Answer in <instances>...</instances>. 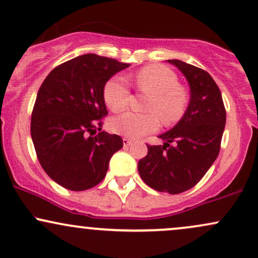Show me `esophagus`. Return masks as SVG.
Masks as SVG:
<instances>
[{
	"instance_id": "esophagus-1",
	"label": "esophagus",
	"mask_w": 258,
	"mask_h": 258,
	"mask_svg": "<svg viewBox=\"0 0 258 258\" xmlns=\"http://www.w3.org/2000/svg\"><path fill=\"white\" fill-rule=\"evenodd\" d=\"M122 142H123V147H125V148L130 147V146H131V144H132L131 139H128V138H126V137L122 139Z\"/></svg>"
}]
</instances>
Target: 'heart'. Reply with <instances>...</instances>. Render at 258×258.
<instances>
[{
  "label": "heart",
  "mask_w": 258,
  "mask_h": 258,
  "mask_svg": "<svg viewBox=\"0 0 258 258\" xmlns=\"http://www.w3.org/2000/svg\"><path fill=\"white\" fill-rule=\"evenodd\" d=\"M139 91L149 94L144 110L147 112L126 111L112 117L109 122L111 132L128 138H141L155 132L160 119L165 125H173L182 119L188 106V94L179 86L176 73L162 65L143 68L135 75ZM130 88L123 76H114L106 81L103 98L112 111H121L128 105Z\"/></svg>",
  "instance_id": "1"
}]
</instances>
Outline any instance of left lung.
I'll return each mask as SVG.
<instances>
[{
	"mask_svg": "<svg viewBox=\"0 0 258 258\" xmlns=\"http://www.w3.org/2000/svg\"><path fill=\"white\" fill-rule=\"evenodd\" d=\"M167 61L188 80L190 102L179 122L159 136L164 146L147 144L148 154L138 161V172L150 188L179 194L197 185L217 159L226 108L220 88L209 73L178 59Z\"/></svg>",
	"mask_w": 258,
	"mask_h": 258,
	"instance_id": "obj_1",
	"label": "left lung"
}]
</instances>
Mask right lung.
I'll list each match as a JSON object with an SVG mask.
<instances>
[{
  "instance_id": "obj_1",
  "label": "right lung",
  "mask_w": 258,
  "mask_h": 258,
  "mask_svg": "<svg viewBox=\"0 0 258 258\" xmlns=\"http://www.w3.org/2000/svg\"><path fill=\"white\" fill-rule=\"evenodd\" d=\"M128 64L84 54L58 65L41 85L31 115V138L44 172L64 188L81 191L104 179L122 138L103 131L108 115L103 90Z\"/></svg>"
}]
</instances>
